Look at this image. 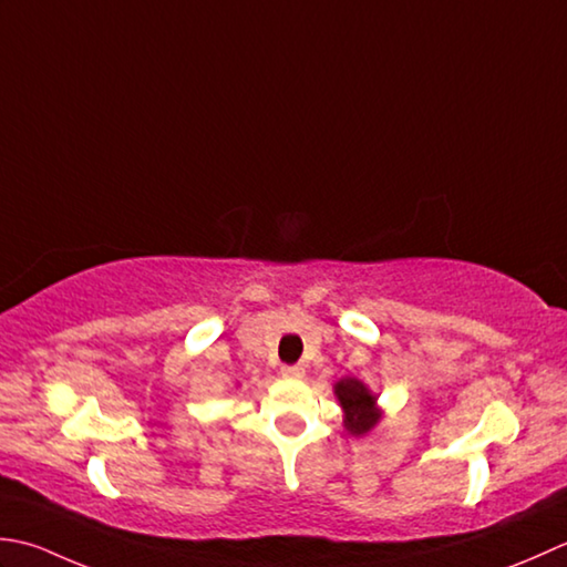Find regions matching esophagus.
Returning <instances> with one entry per match:
<instances>
[{
  "label": "esophagus",
  "instance_id": "esophagus-1",
  "mask_svg": "<svg viewBox=\"0 0 567 567\" xmlns=\"http://www.w3.org/2000/svg\"><path fill=\"white\" fill-rule=\"evenodd\" d=\"M281 374H284L286 379H303L306 369L300 367V364H286V367H281Z\"/></svg>",
  "mask_w": 567,
  "mask_h": 567
}]
</instances>
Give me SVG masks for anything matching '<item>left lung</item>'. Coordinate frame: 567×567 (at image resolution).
Instances as JSON below:
<instances>
[{
	"label": "left lung",
	"mask_w": 567,
	"mask_h": 567,
	"mask_svg": "<svg viewBox=\"0 0 567 567\" xmlns=\"http://www.w3.org/2000/svg\"><path fill=\"white\" fill-rule=\"evenodd\" d=\"M334 399L340 401L342 425L348 435L362 437L372 433L379 421L384 419V409L379 406V396L369 389L362 379L342 377L332 384Z\"/></svg>",
	"instance_id": "left-lung-1"
}]
</instances>
